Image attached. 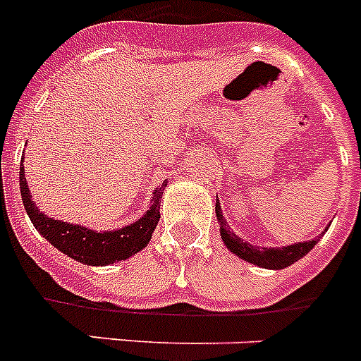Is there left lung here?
<instances>
[{"instance_id":"8db88e82","label":"left lung","mask_w":361,"mask_h":361,"mask_svg":"<svg viewBox=\"0 0 361 361\" xmlns=\"http://www.w3.org/2000/svg\"><path fill=\"white\" fill-rule=\"evenodd\" d=\"M215 213L216 221L221 222V237L228 250H231L235 256L245 259V262L252 263V265L263 267V269H274V271H278V269H286V267L293 265V263L298 262L300 257L306 256L307 252L312 250L319 241V239H312V241L295 243L291 247L282 248L256 247V245H250V243L243 241L241 237H237L235 233L230 230L226 219L222 216V209L219 202H216L215 206Z\"/></svg>"}]
</instances>
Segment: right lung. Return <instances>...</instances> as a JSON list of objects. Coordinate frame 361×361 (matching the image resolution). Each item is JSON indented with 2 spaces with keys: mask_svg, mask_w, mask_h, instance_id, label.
Listing matches in <instances>:
<instances>
[{
  "mask_svg": "<svg viewBox=\"0 0 361 361\" xmlns=\"http://www.w3.org/2000/svg\"><path fill=\"white\" fill-rule=\"evenodd\" d=\"M165 185L166 181L159 189H155L154 196H152L150 209L146 211L142 219H139L130 226L120 228V230L96 231L79 226V224L55 221L51 216L44 215L29 195L27 181H25V174H23V163L20 166V192H22L23 207L27 211L33 226L57 250H61L75 262L85 263V265H111V263L128 259L139 250H142L150 243L152 233L159 222V206Z\"/></svg>",
  "mask_w": 361,
  "mask_h": 361,
  "instance_id": "1",
  "label": "right lung"
}]
</instances>
